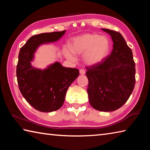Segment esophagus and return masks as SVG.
Listing matches in <instances>:
<instances>
[{
    "label": "esophagus",
    "mask_w": 150,
    "mask_h": 150,
    "mask_svg": "<svg viewBox=\"0 0 150 150\" xmlns=\"http://www.w3.org/2000/svg\"><path fill=\"white\" fill-rule=\"evenodd\" d=\"M79 73L81 75H84V74H85V70L83 69H81L79 70Z\"/></svg>",
    "instance_id": "esophagus-1"
}]
</instances>
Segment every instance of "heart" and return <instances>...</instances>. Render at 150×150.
Returning <instances> with one entry per match:
<instances>
[{
  "label": "heart",
  "mask_w": 150,
  "mask_h": 150,
  "mask_svg": "<svg viewBox=\"0 0 150 150\" xmlns=\"http://www.w3.org/2000/svg\"><path fill=\"white\" fill-rule=\"evenodd\" d=\"M70 49L64 48L63 52L68 59L74 60V54H84L83 59L88 65L99 64L108 56L110 43L108 38L95 34H86L75 38L71 42Z\"/></svg>",
  "instance_id": "obj_1"
}]
</instances>
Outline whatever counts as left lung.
I'll return each instance as SVG.
<instances>
[{"label":"left lung","instance_id":"8db88e82","mask_svg":"<svg viewBox=\"0 0 150 150\" xmlns=\"http://www.w3.org/2000/svg\"><path fill=\"white\" fill-rule=\"evenodd\" d=\"M112 37L113 49L99 64L87 66V93L90 105L96 110L111 112L122 106L136 83L132 52L120 33L103 28Z\"/></svg>","mask_w":150,"mask_h":150}]
</instances>
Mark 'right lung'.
Here are the masks:
<instances>
[{"label":"right lung","instance_id":"obj_1","mask_svg":"<svg viewBox=\"0 0 150 150\" xmlns=\"http://www.w3.org/2000/svg\"><path fill=\"white\" fill-rule=\"evenodd\" d=\"M65 33L63 30L34 35L20 48L16 66L19 89L27 102L40 112H50L62 107L68 88L79 75V69L57 62L43 71L30 63L40 44L57 41Z\"/></svg>","mask_w":150,"mask_h":150}]
</instances>
